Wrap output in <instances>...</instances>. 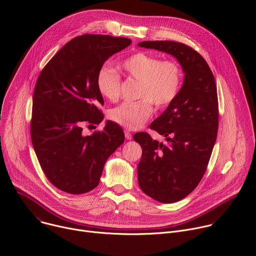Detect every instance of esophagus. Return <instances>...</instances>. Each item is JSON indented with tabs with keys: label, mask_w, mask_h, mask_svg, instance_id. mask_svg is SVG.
<instances>
[{
	"label": "esophagus",
	"mask_w": 256,
	"mask_h": 256,
	"mask_svg": "<svg viewBox=\"0 0 256 256\" xmlns=\"http://www.w3.org/2000/svg\"><path fill=\"white\" fill-rule=\"evenodd\" d=\"M124 136H126V140H132V134L128 130H124Z\"/></svg>",
	"instance_id": "obj_1"
}]
</instances>
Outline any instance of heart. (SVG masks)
I'll return each instance as SVG.
<instances>
[{
    "label": "heart",
    "instance_id": "obj_1",
    "mask_svg": "<svg viewBox=\"0 0 256 256\" xmlns=\"http://www.w3.org/2000/svg\"><path fill=\"white\" fill-rule=\"evenodd\" d=\"M120 68L134 81L138 82L136 102L122 103L109 112V118L120 126L134 130L140 128L153 114L168 108L178 97L184 72L173 60H161L158 56L138 52L126 58ZM97 90L104 98L116 101L120 96L122 80L110 68H101L96 77Z\"/></svg>",
    "mask_w": 256,
    "mask_h": 256
}]
</instances>
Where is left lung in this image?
Wrapping results in <instances>:
<instances>
[{
  "label": "left lung",
  "instance_id": "left-lung-1",
  "mask_svg": "<svg viewBox=\"0 0 256 256\" xmlns=\"http://www.w3.org/2000/svg\"><path fill=\"white\" fill-rule=\"evenodd\" d=\"M138 46L172 54L186 72L176 100L150 126L167 142L148 132L134 136L142 149L138 165L140 190L160 202H175L198 186L208 168L218 128L216 86L208 62L192 48L170 40Z\"/></svg>",
  "mask_w": 256,
  "mask_h": 256
}]
</instances>
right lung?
<instances>
[{"instance_id": "1", "label": "right lung", "mask_w": 256, "mask_h": 256, "mask_svg": "<svg viewBox=\"0 0 256 256\" xmlns=\"http://www.w3.org/2000/svg\"><path fill=\"white\" fill-rule=\"evenodd\" d=\"M132 40L83 34L66 42L44 66L33 92L30 136L44 173L56 188L82 194L99 184L107 158L124 142L122 128L107 122L91 136L86 124L103 120L96 77L104 62Z\"/></svg>"}]
</instances>
